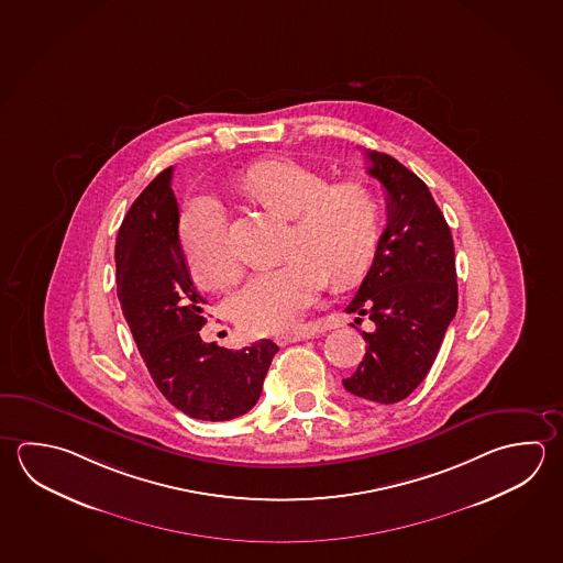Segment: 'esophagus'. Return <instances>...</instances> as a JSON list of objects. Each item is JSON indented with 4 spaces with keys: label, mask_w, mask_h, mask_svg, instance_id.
Masks as SVG:
<instances>
[{
    "label": "esophagus",
    "mask_w": 563,
    "mask_h": 563,
    "mask_svg": "<svg viewBox=\"0 0 563 563\" xmlns=\"http://www.w3.org/2000/svg\"><path fill=\"white\" fill-rule=\"evenodd\" d=\"M309 339L307 333H289V335H279L276 338L277 345H289V343H297V341H306Z\"/></svg>",
    "instance_id": "esophagus-1"
}]
</instances>
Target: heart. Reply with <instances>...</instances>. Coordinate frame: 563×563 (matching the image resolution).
<instances>
[{
  "label": "heart",
  "instance_id": "obj_1",
  "mask_svg": "<svg viewBox=\"0 0 563 563\" xmlns=\"http://www.w3.org/2000/svg\"><path fill=\"white\" fill-rule=\"evenodd\" d=\"M257 202L291 218L284 264L260 272L234 297L232 316L247 335H287L318 303L328 276L349 286L367 272L378 245V205L358 183L329 186L323 174L294 161H267L242 176ZM180 242L196 282L228 289L242 274L228 240L222 205L196 196L180 220Z\"/></svg>",
  "mask_w": 563,
  "mask_h": 563
}]
</instances>
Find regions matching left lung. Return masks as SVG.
<instances>
[{
    "label": "left lung",
    "mask_w": 563,
    "mask_h": 563,
    "mask_svg": "<svg viewBox=\"0 0 563 563\" xmlns=\"http://www.w3.org/2000/svg\"><path fill=\"white\" fill-rule=\"evenodd\" d=\"M367 173L387 192V228L373 266L347 313L367 316L375 329L367 353L343 385L361 399L393 405L427 377L450 321L459 287L450 228L429 186L389 154L365 151Z\"/></svg>",
    "instance_id": "8db88e82"
}]
</instances>
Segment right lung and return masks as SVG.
Returning a JSON list of instances; mask_svg holds the SVG:
<instances>
[{
    "mask_svg": "<svg viewBox=\"0 0 563 563\" xmlns=\"http://www.w3.org/2000/svg\"><path fill=\"white\" fill-rule=\"evenodd\" d=\"M173 166L134 200L119 228L117 296L154 385L188 417L232 420L256 405L279 347L262 339L250 347L205 343V297L186 266L178 235Z\"/></svg>",
    "mask_w": 563,
    "mask_h": 563,
    "instance_id": "1",
    "label": "right lung"
}]
</instances>
